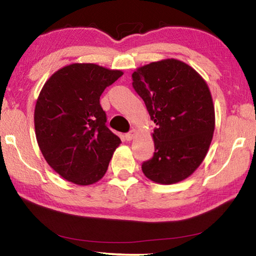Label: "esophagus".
<instances>
[{"label":"esophagus","mask_w":256,"mask_h":256,"mask_svg":"<svg viewBox=\"0 0 256 256\" xmlns=\"http://www.w3.org/2000/svg\"><path fill=\"white\" fill-rule=\"evenodd\" d=\"M138 132H136V128H132L131 131H130L128 134H126V140H128V141H131L132 138H134V136H136V134Z\"/></svg>","instance_id":"esophagus-1"}]
</instances>
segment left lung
<instances>
[{"label": "left lung", "instance_id": "1", "mask_svg": "<svg viewBox=\"0 0 256 256\" xmlns=\"http://www.w3.org/2000/svg\"><path fill=\"white\" fill-rule=\"evenodd\" d=\"M133 88L157 125L154 154L142 164L150 180H184L204 160L214 136V106L206 80L188 64L166 58L138 68Z\"/></svg>", "mask_w": 256, "mask_h": 256}]
</instances>
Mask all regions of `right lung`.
<instances>
[{
    "mask_svg": "<svg viewBox=\"0 0 256 256\" xmlns=\"http://www.w3.org/2000/svg\"><path fill=\"white\" fill-rule=\"evenodd\" d=\"M122 76L94 63H72L42 86L34 106V133L47 164L64 180L86 186L106 174L120 138L106 126L99 99Z\"/></svg>",
    "mask_w": 256,
    "mask_h": 256,
    "instance_id": "obj_1",
    "label": "right lung"
}]
</instances>
